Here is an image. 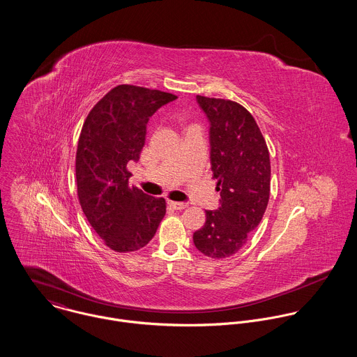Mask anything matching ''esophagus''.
I'll use <instances>...</instances> for the list:
<instances>
[{"mask_svg": "<svg viewBox=\"0 0 357 357\" xmlns=\"http://www.w3.org/2000/svg\"><path fill=\"white\" fill-rule=\"evenodd\" d=\"M169 206L174 210H183L185 208L188 204H184V202H174V201H169Z\"/></svg>", "mask_w": 357, "mask_h": 357, "instance_id": "34e87169", "label": "esophagus"}]
</instances>
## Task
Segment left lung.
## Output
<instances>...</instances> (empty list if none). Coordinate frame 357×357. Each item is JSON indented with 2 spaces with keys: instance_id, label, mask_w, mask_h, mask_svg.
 <instances>
[{
  "instance_id": "8db88e82",
  "label": "left lung",
  "mask_w": 357,
  "mask_h": 357,
  "mask_svg": "<svg viewBox=\"0 0 357 357\" xmlns=\"http://www.w3.org/2000/svg\"><path fill=\"white\" fill-rule=\"evenodd\" d=\"M210 121V162L220 207L206 210L194 234L195 248L211 258H227L243 248L269 201L271 162L253 115L239 102L197 96Z\"/></svg>"
}]
</instances>
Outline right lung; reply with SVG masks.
Segmentation results:
<instances>
[{
    "label": "right lung",
    "instance_id": "add662e5",
    "mask_svg": "<svg viewBox=\"0 0 357 357\" xmlns=\"http://www.w3.org/2000/svg\"><path fill=\"white\" fill-rule=\"evenodd\" d=\"M177 96L136 85L112 88L88 114L75 156L77 194L89 224L107 248L136 252L155 235L166 202L129 185L153 112Z\"/></svg>",
    "mask_w": 357,
    "mask_h": 357
}]
</instances>
